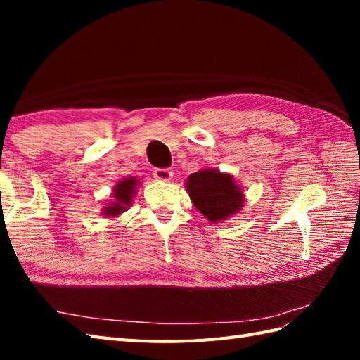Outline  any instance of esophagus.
I'll return each mask as SVG.
<instances>
[{
    "instance_id": "1",
    "label": "esophagus",
    "mask_w": 360,
    "mask_h": 360,
    "mask_svg": "<svg viewBox=\"0 0 360 360\" xmlns=\"http://www.w3.org/2000/svg\"><path fill=\"white\" fill-rule=\"evenodd\" d=\"M153 176H155L158 181H170L173 178V170L172 168H155Z\"/></svg>"
}]
</instances>
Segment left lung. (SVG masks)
Wrapping results in <instances>:
<instances>
[{
    "label": "left lung",
    "instance_id": "8db88e82",
    "mask_svg": "<svg viewBox=\"0 0 360 360\" xmlns=\"http://www.w3.org/2000/svg\"><path fill=\"white\" fill-rule=\"evenodd\" d=\"M187 190L195 207L212 223L226 219L243 205V193L232 176L217 170L192 173L188 176Z\"/></svg>",
    "mask_w": 360,
    "mask_h": 360
}]
</instances>
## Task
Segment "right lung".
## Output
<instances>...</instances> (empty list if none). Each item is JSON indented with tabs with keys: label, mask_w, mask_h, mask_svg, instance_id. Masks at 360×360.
I'll list each match as a JSON object with an SVG mask.
<instances>
[{
	"label": "right lung",
	"mask_w": 360,
	"mask_h": 360,
	"mask_svg": "<svg viewBox=\"0 0 360 360\" xmlns=\"http://www.w3.org/2000/svg\"><path fill=\"white\" fill-rule=\"evenodd\" d=\"M134 186H136V181L133 178L119 182L116 186V190H114V198H116V201H114L111 207H106V212H105L106 215H111V217L119 215V213L125 209L124 205H127L129 200H131Z\"/></svg>",
	"instance_id": "add662e5"
}]
</instances>
